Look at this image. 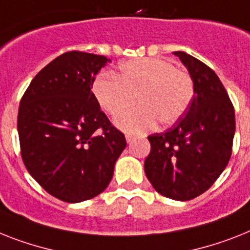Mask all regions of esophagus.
I'll return each mask as SVG.
<instances>
[{
  "label": "esophagus",
  "instance_id": "1",
  "mask_svg": "<svg viewBox=\"0 0 250 250\" xmlns=\"http://www.w3.org/2000/svg\"><path fill=\"white\" fill-rule=\"evenodd\" d=\"M125 137H126V142H127V143H131V142H133V140L135 139V137H134L133 134H130V133H127L126 135H125Z\"/></svg>",
  "mask_w": 250,
  "mask_h": 250
}]
</instances>
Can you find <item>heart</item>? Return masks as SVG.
I'll return each mask as SVG.
<instances>
[{
    "label": "heart",
    "instance_id": "1",
    "mask_svg": "<svg viewBox=\"0 0 250 250\" xmlns=\"http://www.w3.org/2000/svg\"><path fill=\"white\" fill-rule=\"evenodd\" d=\"M101 108L117 115L135 100L137 106L116 117V125L140 133L156 124L170 125L180 119L194 97L190 74L158 57H144L124 62L119 74L102 73L92 84Z\"/></svg>",
    "mask_w": 250,
    "mask_h": 250
}]
</instances>
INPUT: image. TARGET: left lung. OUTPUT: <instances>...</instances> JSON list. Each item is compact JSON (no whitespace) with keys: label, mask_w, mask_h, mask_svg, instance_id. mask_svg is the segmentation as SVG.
I'll return each instance as SVG.
<instances>
[{"label":"left lung","mask_w":250,"mask_h":250,"mask_svg":"<svg viewBox=\"0 0 250 250\" xmlns=\"http://www.w3.org/2000/svg\"><path fill=\"white\" fill-rule=\"evenodd\" d=\"M190 74L194 97L187 112L148 137L144 161L148 180L164 197L190 201L213 185L228 166L235 134V111L213 70L185 52H174Z\"/></svg>","instance_id":"1"}]
</instances>
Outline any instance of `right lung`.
Instances as JSON below:
<instances>
[{"mask_svg":"<svg viewBox=\"0 0 250 250\" xmlns=\"http://www.w3.org/2000/svg\"><path fill=\"white\" fill-rule=\"evenodd\" d=\"M107 61L80 51L62 53L34 76L20 101L22 162L48 194L67 203L101 194L126 147L92 92Z\"/></svg>","mask_w":250,"mask_h":250,"instance_id":"1","label":"right lung"}]
</instances>
